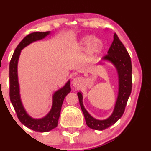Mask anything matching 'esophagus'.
I'll use <instances>...</instances> for the list:
<instances>
[{
	"label": "esophagus",
	"instance_id": "34e87169",
	"mask_svg": "<svg viewBox=\"0 0 151 151\" xmlns=\"http://www.w3.org/2000/svg\"><path fill=\"white\" fill-rule=\"evenodd\" d=\"M81 81H81V79L80 77H75L73 80H72V84H73L74 87L79 88L81 85Z\"/></svg>",
	"mask_w": 151,
	"mask_h": 151
}]
</instances>
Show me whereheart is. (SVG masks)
Listing matches in <instances>:
<instances>
[{"label": "heart", "mask_w": 151, "mask_h": 151, "mask_svg": "<svg viewBox=\"0 0 151 151\" xmlns=\"http://www.w3.org/2000/svg\"><path fill=\"white\" fill-rule=\"evenodd\" d=\"M92 39L91 37H85L82 39V45L88 47L91 55H98L103 50V43L99 39Z\"/></svg>", "instance_id": "b5f03b06"}]
</instances>
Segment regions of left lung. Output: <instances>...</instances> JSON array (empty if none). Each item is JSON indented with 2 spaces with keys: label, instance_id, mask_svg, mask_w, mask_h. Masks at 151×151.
<instances>
[{
  "label": "left lung",
  "instance_id": "obj_1",
  "mask_svg": "<svg viewBox=\"0 0 151 151\" xmlns=\"http://www.w3.org/2000/svg\"><path fill=\"white\" fill-rule=\"evenodd\" d=\"M103 60L111 62L116 69L119 75V92L113 113L105 120H98L91 116L83 105L81 92H78L79 104L84 114L86 124L90 129L97 131L104 130L112 126L122 116L132 89V65L131 58L117 35L114 33V40L108 54Z\"/></svg>",
  "mask_w": 151,
  "mask_h": 151
}]
</instances>
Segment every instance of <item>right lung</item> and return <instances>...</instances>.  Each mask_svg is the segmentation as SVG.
Masks as SVG:
<instances>
[{"label":"right lung","instance_id":"add662e5","mask_svg":"<svg viewBox=\"0 0 151 151\" xmlns=\"http://www.w3.org/2000/svg\"><path fill=\"white\" fill-rule=\"evenodd\" d=\"M50 33L47 32H35L27 35L15 48L12 56L9 66L10 78V99L13 106L17 116L20 122L26 127L38 132H47L58 126L59 118L62 103L65 96L71 91L70 80L66 83L63 87L54 93L52 96V106L51 110L42 119H33L27 114L22 106L20 95L18 77V62L21 50L35 41L45 38Z\"/></svg>","mask_w":151,"mask_h":151}]
</instances>
